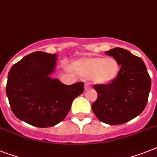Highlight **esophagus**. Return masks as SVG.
Returning a JSON list of instances; mask_svg holds the SVG:
<instances>
[{"instance_id":"esophagus-1","label":"esophagus","mask_w":157,"mask_h":157,"mask_svg":"<svg viewBox=\"0 0 157 157\" xmlns=\"http://www.w3.org/2000/svg\"><path fill=\"white\" fill-rule=\"evenodd\" d=\"M85 90H89V89H90V85H89V84L88 83H86L85 84Z\"/></svg>"}]
</instances>
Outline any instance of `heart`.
I'll return each instance as SVG.
<instances>
[{
	"mask_svg": "<svg viewBox=\"0 0 157 157\" xmlns=\"http://www.w3.org/2000/svg\"><path fill=\"white\" fill-rule=\"evenodd\" d=\"M76 73L85 78H91L94 83L108 84L117 78L120 64L114 58L92 57L79 59L72 65Z\"/></svg>",
	"mask_w": 157,
	"mask_h": 157,
	"instance_id": "1",
	"label": "heart"
}]
</instances>
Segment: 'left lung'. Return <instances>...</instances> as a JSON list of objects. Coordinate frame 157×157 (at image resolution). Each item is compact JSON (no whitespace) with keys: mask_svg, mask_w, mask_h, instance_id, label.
Masks as SVG:
<instances>
[{"mask_svg":"<svg viewBox=\"0 0 157 157\" xmlns=\"http://www.w3.org/2000/svg\"><path fill=\"white\" fill-rule=\"evenodd\" d=\"M118 61L117 78L108 84L94 85L97 99L91 108L99 121L118 125L132 120L144 110L151 90V78L140 58L116 47L106 51Z\"/></svg>","mask_w":157,"mask_h":157,"instance_id":"8db88e82","label":"left lung"}]
</instances>
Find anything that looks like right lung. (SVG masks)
<instances>
[{"mask_svg":"<svg viewBox=\"0 0 157 157\" xmlns=\"http://www.w3.org/2000/svg\"><path fill=\"white\" fill-rule=\"evenodd\" d=\"M57 59V54L36 51L11 67L6 94L19 120L37 128L54 126L64 120L74 99L83 92L82 82L65 85L50 78Z\"/></svg>","mask_w":157,"mask_h":157,"instance_id":"1","label":"right lung"}]
</instances>
